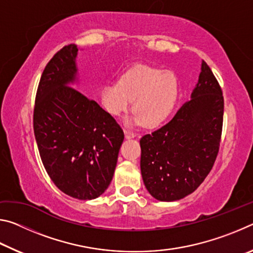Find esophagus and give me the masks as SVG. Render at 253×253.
<instances>
[{"label":"esophagus","instance_id":"1","mask_svg":"<svg viewBox=\"0 0 253 253\" xmlns=\"http://www.w3.org/2000/svg\"><path fill=\"white\" fill-rule=\"evenodd\" d=\"M125 137L126 138H132V137H135V134L132 131H130V130H127V129H125Z\"/></svg>","mask_w":253,"mask_h":253}]
</instances>
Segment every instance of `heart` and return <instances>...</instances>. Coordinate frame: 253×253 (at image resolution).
<instances>
[{
  "mask_svg": "<svg viewBox=\"0 0 253 253\" xmlns=\"http://www.w3.org/2000/svg\"><path fill=\"white\" fill-rule=\"evenodd\" d=\"M178 96L177 78L173 72L148 66L132 68L118 81H111L100 89V101L113 116H121L134 100L136 113L127 125L145 123L156 127L169 116Z\"/></svg>",
  "mask_w": 253,
  "mask_h": 253,
  "instance_id": "1",
  "label": "heart"
}]
</instances>
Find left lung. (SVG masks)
I'll list each match as a JSON object with an SVG mask.
<instances>
[{"label":"left lung","instance_id":"obj_1","mask_svg":"<svg viewBox=\"0 0 253 253\" xmlns=\"http://www.w3.org/2000/svg\"><path fill=\"white\" fill-rule=\"evenodd\" d=\"M223 111L220 84L202 61L191 100L166 125L139 140L140 170L153 198L177 201L202 184L219 153Z\"/></svg>","mask_w":253,"mask_h":253}]
</instances>
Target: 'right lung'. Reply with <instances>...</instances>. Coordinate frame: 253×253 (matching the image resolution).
I'll return each instance as SVG.
<instances>
[{"mask_svg": "<svg viewBox=\"0 0 253 253\" xmlns=\"http://www.w3.org/2000/svg\"><path fill=\"white\" fill-rule=\"evenodd\" d=\"M75 44L53 55L41 76L33 129L41 161L60 191L92 200L109 186L124 131L95 100L71 87L77 80Z\"/></svg>", "mask_w": 253, "mask_h": 253, "instance_id": "add662e5", "label": "right lung"}]
</instances>
